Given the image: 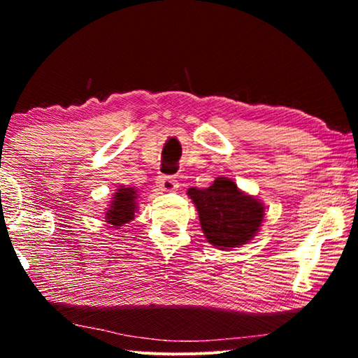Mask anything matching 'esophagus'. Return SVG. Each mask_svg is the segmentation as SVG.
<instances>
[{
    "label": "esophagus",
    "mask_w": 358,
    "mask_h": 358,
    "mask_svg": "<svg viewBox=\"0 0 358 358\" xmlns=\"http://www.w3.org/2000/svg\"><path fill=\"white\" fill-rule=\"evenodd\" d=\"M157 186H159L161 191H166V192H173L178 189L177 180H173L172 177H161L157 180Z\"/></svg>",
    "instance_id": "1"
}]
</instances>
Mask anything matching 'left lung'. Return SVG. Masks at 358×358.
Here are the masks:
<instances>
[{
    "instance_id": "obj_1",
    "label": "left lung",
    "mask_w": 358,
    "mask_h": 358,
    "mask_svg": "<svg viewBox=\"0 0 358 358\" xmlns=\"http://www.w3.org/2000/svg\"><path fill=\"white\" fill-rule=\"evenodd\" d=\"M187 196L196 205L208 243L220 250L248 243L264 221V203L241 192L226 177H217L213 185L203 189L189 187Z\"/></svg>"
}]
</instances>
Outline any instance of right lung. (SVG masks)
<instances>
[{
  "mask_svg": "<svg viewBox=\"0 0 358 358\" xmlns=\"http://www.w3.org/2000/svg\"><path fill=\"white\" fill-rule=\"evenodd\" d=\"M136 199L137 194L132 187L121 186L118 192H115L113 201L110 202V208L106 213L107 222L118 229L123 224H128L131 220H134V213L137 210Z\"/></svg>",
  "mask_w": 358,
  "mask_h": 358,
  "instance_id": "right-lung-1",
  "label": "right lung"
}]
</instances>
